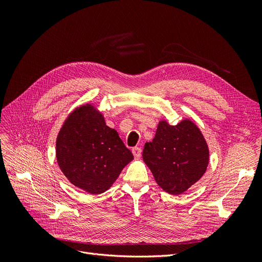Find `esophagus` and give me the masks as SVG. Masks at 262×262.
I'll list each match as a JSON object with an SVG mask.
<instances>
[{
	"label": "esophagus",
	"instance_id": "34e87169",
	"mask_svg": "<svg viewBox=\"0 0 262 262\" xmlns=\"http://www.w3.org/2000/svg\"><path fill=\"white\" fill-rule=\"evenodd\" d=\"M132 153L134 155V157L136 158H140L141 155H142V150H141V147H133L132 148Z\"/></svg>",
	"mask_w": 262,
	"mask_h": 262
}]
</instances>
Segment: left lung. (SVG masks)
<instances>
[{
    "label": "left lung",
    "mask_w": 262,
    "mask_h": 262,
    "mask_svg": "<svg viewBox=\"0 0 262 262\" xmlns=\"http://www.w3.org/2000/svg\"><path fill=\"white\" fill-rule=\"evenodd\" d=\"M143 161L166 192L180 194L207 170L209 148L199 128L190 120L170 125L160 121L155 138L145 143Z\"/></svg>",
    "instance_id": "1"
}]
</instances>
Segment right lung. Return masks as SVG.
I'll list each match as a JSON object with an SVG mask.
<instances>
[{"label": "right lung", "instance_id": "obj_1", "mask_svg": "<svg viewBox=\"0 0 262 262\" xmlns=\"http://www.w3.org/2000/svg\"><path fill=\"white\" fill-rule=\"evenodd\" d=\"M57 161L72 184L92 194L113 186L133 154L101 114L87 104L66 120L57 139Z\"/></svg>", "mask_w": 262, "mask_h": 262}]
</instances>
